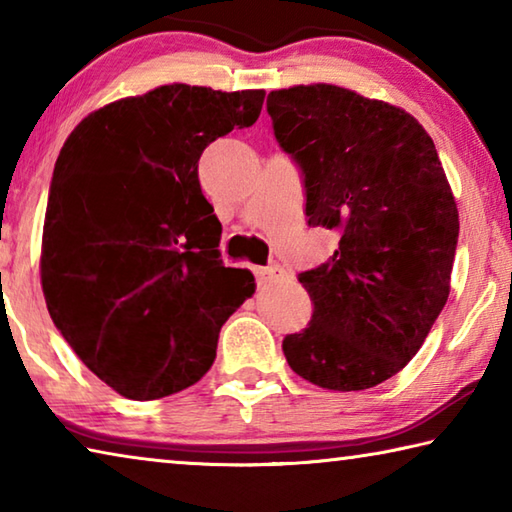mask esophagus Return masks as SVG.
I'll use <instances>...</instances> for the list:
<instances>
[{"label":"esophagus","mask_w":512,"mask_h":512,"mask_svg":"<svg viewBox=\"0 0 512 512\" xmlns=\"http://www.w3.org/2000/svg\"><path fill=\"white\" fill-rule=\"evenodd\" d=\"M253 273L259 284H266V282L277 280V277H282L284 271L277 264H273V266H253Z\"/></svg>","instance_id":"esophagus-1"}]
</instances>
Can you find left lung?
Returning a JSON list of instances; mask_svg holds the SVG:
<instances>
[{"instance_id":"obj_1","label":"left lung","mask_w":512,"mask_h":512,"mask_svg":"<svg viewBox=\"0 0 512 512\" xmlns=\"http://www.w3.org/2000/svg\"><path fill=\"white\" fill-rule=\"evenodd\" d=\"M266 110L302 173L307 223L339 235L325 264L298 275L314 314L284 336V357L320 388H372L415 357L447 302L452 187L427 131L391 103L316 83L271 92Z\"/></svg>"}]
</instances>
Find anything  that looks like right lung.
Returning <instances> with one entry per match:
<instances>
[{
    "instance_id": "add662e5",
    "label": "right lung",
    "mask_w": 512,
    "mask_h": 512,
    "mask_svg": "<svg viewBox=\"0 0 512 512\" xmlns=\"http://www.w3.org/2000/svg\"><path fill=\"white\" fill-rule=\"evenodd\" d=\"M264 90L162 85L85 117L49 187L40 277L51 320L128 400L196 384L225 320L255 293L221 262V223L198 183L207 144L253 126Z\"/></svg>"
}]
</instances>
